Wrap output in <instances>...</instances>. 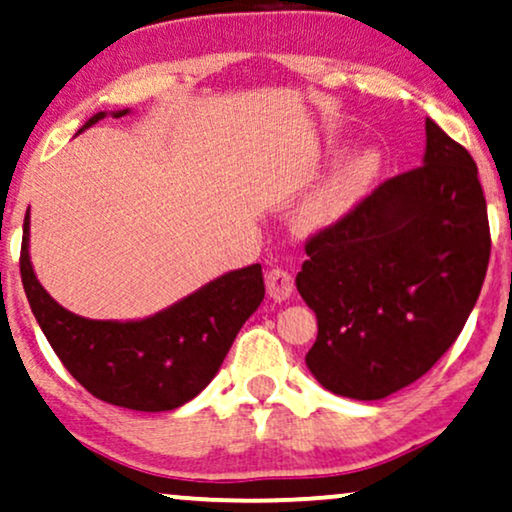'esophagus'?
I'll return each instance as SVG.
<instances>
[{
	"instance_id": "esophagus-1",
	"label": "esophagus",
	"mask_w": 512,
	"mask_h": 512,
	"mask_svg": "<svg viewBox=\"0 0 512 512\" xmlns=\"http://www.w3.org/2000/svg\"><path fill=\"white\" fill-rule=\"evenodd\" d=\"M265 289H268V296L275 298V301H287L291 291H294V277L287 270L272 268L265 275Z\"/></svg>"
}]
</instances>
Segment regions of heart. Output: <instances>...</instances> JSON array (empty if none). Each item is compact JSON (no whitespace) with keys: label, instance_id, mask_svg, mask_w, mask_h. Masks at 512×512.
<instances>
[{"label":"heart","instance_id":"heart-1","mask_svg":"<svg viewBox=\"0 0 512 512\" xmlns=\"http://www.w3.org/2000/svg\"><path fill=\"white\" fill-rule=\"evenodd\" d=\"M378 159L371 152H362L343 164L334 176L327 178V183L315 192L308 202L303 204L298 223L305 230H317L334 225L336 221L348 214L350 209L360 202L367 192L371 178L376 176Z\"/></svg>","mask_w":512,"mask_h":512}]
</instances>
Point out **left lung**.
<instances>
[{"label":"left lung","instance_id":"left-lung-1","mask_svg":"<svg viewBox=\"0 0 512 512\" xmlns=\"http://www.w3.org/2000/svg\"><path fill=\"white\" fill-rule=\"evenodd\" d=\"M305 254L296 287L317 315L308 369L353 400L397 393L447 353L480 296L491 235L477 164L426 119L421 167L378 183Z\"/></svg>","mask_w":512,"mask_h":512}]
</instances>
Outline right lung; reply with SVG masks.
Here are the masks:
<instances>
[{
    "label": "right lung",
    "mask_w": 512,
    "mask_h": 512,
    "mask_svg": "<svg viewBox=\"0 0 512 512\" xmlns=\"http://www.w3.org/2000/svg\"><path fill=\"white\" fill-rule=\"evenodd\" d=\"M126 115L117 112V117ZM103 119L98 112L84 124ZM23 223L21 280L53 353L98 400L134 411H169L190 402L216 376L237 331L265 296L261 265L232 270L141 322L84 320L46 294L28 254Z\"/></svg>",
    "instance_id": "right-lung-1"
}]
</instances>
